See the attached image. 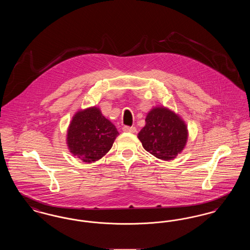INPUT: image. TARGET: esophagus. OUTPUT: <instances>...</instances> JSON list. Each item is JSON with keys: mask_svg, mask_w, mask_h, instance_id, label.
<instances>
[{"mask_svg": "<svg viewBox=\"0 0 250 250\" xmlns=\"http://www.w3.org/2000/svg\"><path fill=\"white\" fill-rule=\"evenodd\" d=\"M123 131H124V132H127V133H135V132H136V127L125 125V126L123 127Z\"/></svg>", "mask_w": 250, "mask_h": 250, "instance_id": "34e87169", "label": "esophagus"}]
</instances>
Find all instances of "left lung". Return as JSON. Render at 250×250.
Instances as JSON below:
<instances>
[{"instance_id":"1","label":"left lung","mask_w":250,"mask_h":250,"mask_svg":"<svg viewBox=\"0 0 250 250\" xmlns=\"http://www.w3.org/2000/svg\"><path fill=\"white\" fill-rule=\"evenodd\" d=\"M145 122L138 138L151 155L170 160L184 150L188 141V128L173 111L166 107H155L147 114Z\"/></svg>"}]
</instances>
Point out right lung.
Segmentation results:
<instances>
[{
    "instance_id": "1",
    "label": "right lung",
    "mask_w": 250,
    "mask_h": 250,
    "mask_svg": "<svg viewBox=\"0 0 250 250\" xmlns=\"http://www.w3.org/2000/svg\"><path fill=\"white\" fill-rule=\"evenodd\" d=\"M118 135L115 125L99 108L89 107L73 117L67 131V145L75 156L92 163L107 154Z\"/></svg>"
}]
</instances>
